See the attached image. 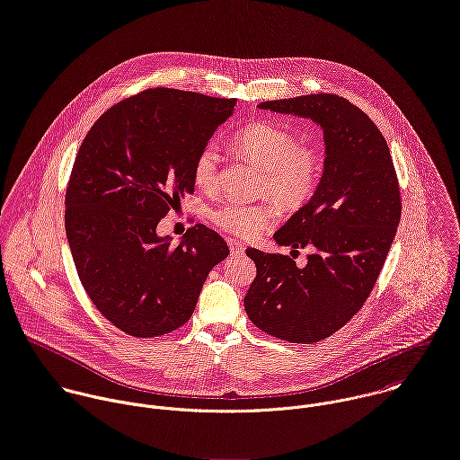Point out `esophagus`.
I'll use <instances>...</instances> for the list:
<instances>
[{
    "instance_id": "obj_1",
    "label": "esophagus",
    "mask_w": 460,
    "mask_h": 460,
    "mask_svg": "<svg viewBox=\"0 0 460 460\" xmlns=\"http://www.w3.org/2000/svg\"><path fill=\"white\" fill-rule=\"evenodd\" d=\"M227 245H229V251H231V254H234V256H238V254H243V251H245L243 243H242V242H238V240H234V238H229V240H227Z\"/></svg>"
}]
</instances>
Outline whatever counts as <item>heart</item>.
<instances>
[{"label": "heart", "mask_w": 460, "mask_h": 460, "mask_svg": "<svg viewBox=\"0 0 460 460\" xmlns=\"http://www.w3.org/2000/svg\"><path fill=\"white\" fill-rule=\"evenodd\" d=\"M229 144L242 157L263 170V190H269L283 206L297 208L307 202L320 181L322 157L313 146H296V137L285 128L258 120L238 129ZM220 151L206 144L193 163L195 184L204 191L218 186ZM281 209L274 200L245 204L229 200L213 211V222L224 231L254 238L278 222Z\"/></svg>", "instance_id": "1"}]
</instances>
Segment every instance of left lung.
I'll list each match as a JSON object with an SVG mask.
<instances>
[{
  "instance_id": "1",
  "label": "left lung",
  "mask_w": 460,
  "mask_h": 460,
  "mask_svg": "<svg viewBox=\"0 0 460 460\" xmlns=\"http://www.w3.org/2000/svg\"><path fill=\"white\" fill-rule=\"evenodd\" d=\"M258 108L318 124L325 161L311 200L274 233L290 252L307 245L314 252L297 267L290 256L247 249L258 272L243 307L278 340L316 343L340 331L376 285L401 218L397 175L379 128L340 95L313 93Z\"/></svg>"
}]
</instances>
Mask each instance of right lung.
Returning <instances> with one entry per match:
<instances>
[{"instance_id": "right-lung-1", "label": "right lung", "mask_w": 460, "mask_h": 460, "mask_svg": "<svg viewBox=\"0 0 460 460\" xmlns=\"http://www.w3.org/2000/svg\"><path fill=\"white\" fill-rule=\"evenodd\" d=\"M236 99L153 88L104 111L72 168L65 227L79 279L122 332L153 338L193 314L209 270L229 254L197 224L177 245L157 226L195 191L193 163Z\"/></svg>"}]
</instances>
